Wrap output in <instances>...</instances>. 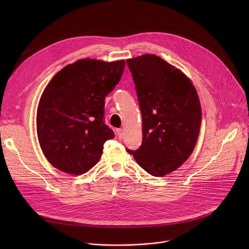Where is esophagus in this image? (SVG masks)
Segmentation results:
<instances>
[{
	"instance_id": "obj_1",
	"label": "esophagus",
	"mask_w": 249,
	"mask_h": 249,
	"mask_svg": "<svg viewBox=\"0 0 249 249\" xmlns=\"http://www.w3.org/2000/svg\"><path fill=\"white\" fill-rule=\"evenodd\" d=\"M117 135H118L119 139H123V137H124V130L122 128L117 129Z\"/></svg>"
}]
</instances>
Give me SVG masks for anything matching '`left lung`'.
<instances>
[{"label":"left lung","instance_id":"left-lung-1","mask_svg":"<svg viewBox=\"0 0 249 249\" xmlns=\"http://www.w3.org/2000/svg\"><path fill=\"white\" fill-rule=\"evenodd\" d=\"M142 121V142L127 149L138 165L159 178L178 169L192 154L201 124V107L191 79L155 54L126 60Z\"/></svg>","mask_w":249,"mask_h":249}]
</instances>
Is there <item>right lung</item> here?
<instances>
[{
  "label": "right lung",
  "mask_w": 249,
  "mask_h": 249,
  "mask_svg": "<svg viewBox=\"0 0 249 249\" xmlns=\"http://www.w3.org/2000/svg\"><path fill=\"white\" fill-rule=\"evenodd\" d=\"M124 60L79 59L58 71L45 88L36 115L37 137L48 161L74 176L92 169L104 143L114 138L105 124V100L119 83Z\"/></svg>",
  "instance_id": "obj_1"
}]
</instances>
